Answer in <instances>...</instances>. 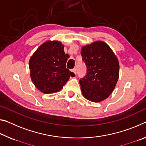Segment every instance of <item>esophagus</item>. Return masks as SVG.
<instances>
[{
	"mask_svg": "<svg viewBox=\"0 0 146 146\" xmlns=\"http://www.w3.org/2000/svg\"><path fill=\"white\" fill-rule=\"evenodd\" d=\"M71 72H73L74 75H76V74H77V71H76V69H75V68L73 69L72 71H71Z\"/></svg>",
	"mask_w": 146,
	"mask_h": 146,
	"instance_id": "esophagus-1",
	"label": "esophagus"
}]
</instances>
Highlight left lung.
<instances>
[{
    "label": "left lung",
    "mask_w": 146,
    "mask_h": 146,
    "mask_svg": "<svg viewBox=\"0 0 146 146\" xmlns=\"http://www.w3.org/2000/svg\"><path fill=\"white\" fill-rule=\"evenodd\" d=\"M80 53L87 68L86 75L79 80L82 94L88 100L101 102L110 96L117 84L118 60L109 46L102 41L83 46Z\"/></svg>",
    "instance_id": "8db88e82"
}]
</instances>
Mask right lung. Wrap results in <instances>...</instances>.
<instances>
[{"label":"right lung","mask_w":146,"mask_h":146,"mask_svg":"<svg viewBox=\"0 0 146 146\" xmlns=\"http://www.w3.org/2000/svg\"><path fill=\"white\" fill-rule=\"evenodd\" d=\"M60 41L48 40L39 47L29 60L31 78L36 88L43 94L60 90L73 73L66 68L68 58Z\"/></svg>","instance_id":"add662e5"}]
</instances>
